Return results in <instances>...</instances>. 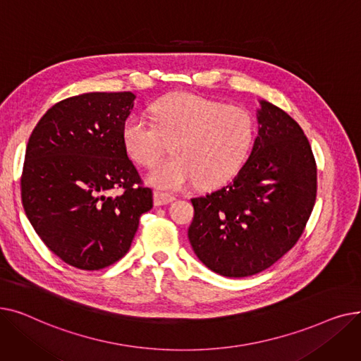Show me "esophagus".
I'll use <instances>...</instances> for the list:
<instances>
[{"mask_svg": "<svg viewBox=\"0 0 361 361\" xmlns=\"http://www.w3.org/2000/svg\"><path fill=\"white\" fill-rule=\"evenodd\" d=\"M176 197L171 196L168 193H162V192H154V203L155 206H162V204H168L171 202H174Z\"/></svg>", "mask_w": 361, "mask_h": 361, "instance_id": "34e87169", "label": "esophagus"}]
</instances>
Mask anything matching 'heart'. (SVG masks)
Returning a JSON list of instances; mask_svg holds the SVG:
<instances>
[{
  "mask_svg": "<svg viewBox=\"0 0 361 361\" xmlns=\"http://www.w3.org/2000/svg\"><path fill=\"white\" fill-rule=\"evenodd\" d=\"M157 126L131 116L123 126V143L130 158L143 166L155 164L174 139V157L150 169L147 180L162 190H181L197 183L209 188L228 181L252 149L256 123L249 109L178 92L150 106Z\"/></svg>",
  "mask_w": 361,
  "mask_h": 361,
  "instance_id": "b5f03b06",
  "label": "heart"
}]
</instances>
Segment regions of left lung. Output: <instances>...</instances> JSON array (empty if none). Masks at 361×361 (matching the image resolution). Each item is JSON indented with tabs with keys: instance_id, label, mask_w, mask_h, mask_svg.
Listing matches in <instances>:
<instances>
[{
	"instance_id": "left-lung-1",
	"label": "left lung",
	"mask_w": 361,
	"mask_h": 361,
	"mask_svg": "<svg viewBox=\"0 0 361 361\" xmlns=\"http://www.w3.org/2000/svg\"><path fill=\"white\" fill-rule=\"evenodd\" d=\"M256 120L250 157L233 181L192 199V247L228 278L256 275L293 249L316 200V164L301 127L264 99Z\"/></svg>"
}]
</instances>
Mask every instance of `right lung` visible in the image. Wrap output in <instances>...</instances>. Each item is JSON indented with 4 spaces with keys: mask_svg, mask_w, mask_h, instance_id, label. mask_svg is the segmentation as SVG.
Masks as SVG:
<instances>
[{
    "mask_svg": "<svg viewBox=\"0 0 361 361\" xmlns=\"http://www.w3.org/2000/svg\"><path fill=\"white\" fill-rule=\"evenodd\" d=\"M131 92H92L49 108L26 147L22 202L47 247L83 271H99L130 249L154 197L123 143ZM112 188L125 192L109 197Z\"/></svg>",
    "mask_w": 361,
    "mask_h": 361,
    "instance_id": "1",
    "label": "right lung"
}]
</instances>
